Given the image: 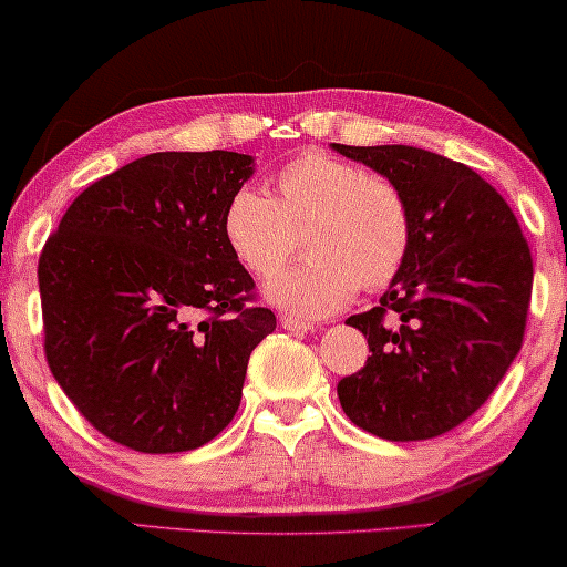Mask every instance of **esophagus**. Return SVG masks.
I'll list each match as a JSON object with an SVG mask.
<instances>
[{"instance_id":"esophagus-1","label":"esophagus","mask_w":567,"mask_h":567,"mask_svg":"<svg viewBox=\"0 0 567 567\" xmlns=\"http://www.w3.org/2000/svg\"><path fill=\"white\" fill-rule=\"evenodd\" d=\"M280 323H282V328H287V331H295V333H308L312 328L308 320L295 318V316H280Z\"/></svg>"}]
</instances>
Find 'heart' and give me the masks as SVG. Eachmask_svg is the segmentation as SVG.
Listing matches in <instances>:
<instances>
[{"label": "heart", "instance_id": "heart-1", "mask_svg": "<svg viewBox=\"0 0 567 567\" xmlns=\"http://www.w3.org/2000/svg\"><path fill=\"white\" fill-rule=\"evenodd\" d=\"M221 226L234 257L257 277L280 272L306 236L310 257L267 285V298L300 318L341 310L359 285L390 287L415 247V210L402 185L326 152L285 163L277 198L244 185Z\"/></svg>", "mask_w": 567, "mask_h": 567}]
</instances>
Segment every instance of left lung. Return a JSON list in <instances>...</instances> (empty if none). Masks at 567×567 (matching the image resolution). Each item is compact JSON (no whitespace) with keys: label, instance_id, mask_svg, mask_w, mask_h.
<instances>
[{"label":"left lung","instance_id":"8db88e82","mask_svg":"<svg viewBox=\"0 0 567 567\" xmlns=\"http://www.w3.org/2000/svg\"><path fill=\"white\" fill-rule=\"evenodd\" d=\"M392 177L415 210V247L377 308L346 323L371 357L338 382L353 425L427 441L468 420L522 349L532 255L517 216L463 163L408 145H333Z\"/></svg>","mask_w":567,"mask_h":567}]
</instances>
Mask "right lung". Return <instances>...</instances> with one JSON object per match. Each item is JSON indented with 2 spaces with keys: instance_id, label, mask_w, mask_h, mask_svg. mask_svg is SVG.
<instances>
[{
  "instance_id": "1",
  "label": "right lung",
  "mask_w": 567,
  "mask_h": 567,
  "mask_svg": "<svg viewBox=\"0 0 567 567\" xmlns=\"http://www.w3.org/2000/svg\"><path fill=\"white\" fill-rule=\"evenodd\" d=\"M249 175L239 152H155L91 183L48 236V367L109 441L193 451L239 410L251 351L277 326L221 226Z\"/></svg>"
}]
</instances>
